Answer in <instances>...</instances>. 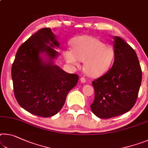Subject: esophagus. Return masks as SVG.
Masks as SVG:
<instances>
[{
  "instance_id": "34e87169",
  "label": "esophagus",
  "mask_w": 148,
  "mask_h": 148,
  "mask_svg": "<svg viewBox=\"0 0 148 148\" xmlns=\"http://www.w3.org/2000/svg\"><path fill=\"white\" fill-rule=\"evenodd\" d=\"M80 79V82L82 83H86V79L84 78V77H82V78H80V79Z\"/></svg>"
}]
</instances>
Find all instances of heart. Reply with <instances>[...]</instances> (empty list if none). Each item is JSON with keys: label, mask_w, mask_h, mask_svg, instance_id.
<instances>
[{"label": "heart", "mask_w": 148, "mask_h": 148, "mask_svg": "<svg viewBox=\"0 0 148 148\" xmlns=\"http://www.w3.org/2000/svg\"><path fill=\"white\" fill-rule=\"evenodd\" d=\"M63 56L66 62L73 66H78L79 61H84L86 74L91 78H98L111 68L115 51L111 45L103 43L94 37L82 36L71 41V49L64 50Z\"/></svg>", "instance_id": "obj_1"}]
</instances>
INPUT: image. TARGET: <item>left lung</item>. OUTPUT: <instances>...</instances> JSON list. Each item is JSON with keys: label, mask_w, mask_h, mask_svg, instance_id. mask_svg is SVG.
<instances>
[{"label": "left lung", "mask_w": 148, "mask_h": 148, "mask_svg": "<svg viewBox=\"0 0 148 148\" xmlns=\"http://www.w3.org/2000/svg\"><path fill=\"white\" fill-rule=\"evenodd\" d=\"M113 39V65L106 74L92 82L95 98L90 107L101 119H110L130 111L136 102L142 82V70L135 51L121 37Z\"/></svg>", "instance_id": "8db88e82"}]
</instances>
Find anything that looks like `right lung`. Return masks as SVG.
Wrapping results in <instances>:
<instances>
[{
    "label": "right lung",
    "instance_id": "add662e5",
    "mask_svg": "<svg viewBox=\"0 0 148 148\" xmlns=\"http://www.w3.org/2000/svg\"><path fill=\"white\" fill-rule=\"evenodd\" d=\"M59 45L51 28L39 29L20 47L12 66L16 99L23 109L36 116L57 114L78 83V75L54 64L59 54L54 48Z\"/></svg>",
    "mask_w": 148,
    "mask_h": 148
}]
</instances>
